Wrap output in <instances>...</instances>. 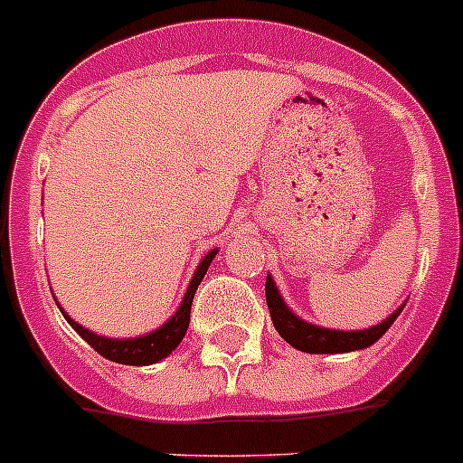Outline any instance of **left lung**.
<instances>
[{
    "instance_id": "8db88e82",
    "label": "left lung",
    "mask_w": 463,
    "mask_h": 463,
    "mask_svg": "<svg viewBox=\"0 0 463 463\" xmlns=\"http://www.w3.org/2000/svg\"><path fill=\"white\" fill-rule=\"evenodd\" d=\"M266 304H269L270 321L280 333V337L295 349H299V352H307V354H342V352H356V349L371 347L373 342H378L388 333L394 318L400 317L402 309H404V304H402L400 309H394L385 321L375 323V326L364 330L323 328V326L297 317L280 297L276 280L270 278V273L266 276Z\"/></svg>"
}]
</instances>
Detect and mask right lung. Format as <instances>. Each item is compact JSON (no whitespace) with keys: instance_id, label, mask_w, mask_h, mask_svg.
<instances>
[{"instance_id":"obj_1","label":"right lung","mask_w":463,"mask_h":463,"mask_svg":"<svg viewBox=\"0 0 463 463\" xmlns=\"http://www.w3.org/2000/svg\"><path fill=\"white\" fill-rule=\"evenodd\" d=\"M216 254H219V250H212L204 259H202V261H199V266L193 273V280H190V285H187L185 295H183V302H180V307L175 309V314H173L164 326H159V328L152 330V333H146V335H140V337L97 335V333H92L90 328H85V326H80L78 321H73V318L61 309V304L56 302V307L61 309L63 318L71 323V328H73L82 340L88 342L90 347L95 349V352H99L104 359L116 364H128V366H149V364H156L161 362V359H166L173 349L178 347L180 342H183V337H185L187 326H190V309H193L194 292H197L199 283H202V278L206 276L209 264H212Z\"/></svg>"}]
</instances>
